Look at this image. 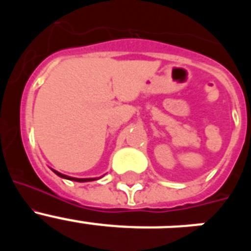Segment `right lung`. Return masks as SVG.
I'll list each match as a JSON object with an SVG mask.
<instances>
[{
  "label": "right lung",
  "instance_id": "1",
  "mask_svg": "<svg viewBox=\"0 0 251 251\" xmlns=\"http://www.w3.org/2000/svg\"><path fill=\"white\" fill-rule=\"evenodd\" d=\"M52 171H54L57 176L61 177V178L70 179V181H75V182H89V181H94V179H98V178H75V177H70V176H66V175L60 174V172H57V171H55V170H52Z\"/></svg>",
  "mask_w": 251,
  "mask_h": 251
}]
</instances>
